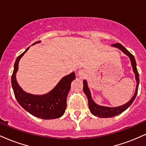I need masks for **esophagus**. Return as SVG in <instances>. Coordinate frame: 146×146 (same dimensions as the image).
<instances>
[{
	"mask_svg": "<svg viewBox=\"0 0 146 146\" xmlns=\"http://www.w3.org/2000/svg\"><path fill=\"white\" fill-rule=\"evenodd\" d=\"M78 76L80 77V78H84L86 75V71H85V70L81 69V70H80V71H78Z\"/></svg>",
	"mask_w": 146,
	"mask_h": 146,
	"instance_id": "34e87169",
	"label": "esophagus"
}]
</instances>
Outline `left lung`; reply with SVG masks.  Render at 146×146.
<instances>
[{"mask_svg": "<svg viewBox=\"0 0 146 146\" xmlns=\"http://www.w3.org/2000/svg\"><path fill=\"white\" fill-rule=\"evenodd\" d=\"M111 46H115V47L118 48L119 49H120L122 52L125 53V55H127L129 58H130V61H131V64L132 66V68H133V71L135 74V78L137 80V86H136V90H135V93L134 94L133 97H132L131 100H130L128 102H127L125 104L120 106L118 107H114V108H111V107H107V106H102L98 105L97 104H95L94 101L93 100V99L91 98V94H90V92L89 88L88 87V84H87L86 80H84L83 82V90L84 93L86 94L87 98H88V108L90 113L93 114L95 116L102 117V118H108V117H112L114 116H116V115H119L121 113H123L124 110H125L127 108L132 104V102H134L135 99L136 98V96L137 95V92H138V88H139V73L137 71V64L135 62V59L134 58L133 55H132L131 53L129 52L128 50L125 48L124 46H122L119 43H117V44H112Z\"/></svg>", "mask_w": 146, "mask_h": 146, "instance_id": "1", "label": "left lung"}]
</instances>
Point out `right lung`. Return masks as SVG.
<instances>
[{
	"label": "right lung",
	"instance_id": "add662e5",
	"mask_svg": "<svg viewBox=\"0 0 146 146\" xmlns=\"http://www.w3.org/2000/svg\"><path fill=\"white\" fill-rule=\"evenodd\" d=\"M38 42L40 41L36 42L33 44ZM29 47L20 55L15 62L14 71L11 75V86L15 97L19 104L33 116L43 119L59 118L64 115L66 108V98L71 88L72 81L75 79V73L73 72L62 78L56 87L46 94L35 95L26 93L18 85L16 74L20 60Z\"/></svg>",
	"mask_w": 146,
	"mask_h": 146
}]
</instances>
